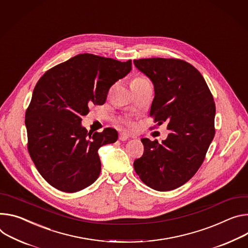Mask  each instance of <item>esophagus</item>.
<instances>
[{
    "instance_id": "esophagus-1",
    "label": "esophagus",
    "mask_w": 248,
    "mask_h": 248,
    "mask_svg": "<svg viewBox=\"0 0 248 248\" xmlns=\"http://www.w3.org/2000/svg\"><path fill=\"white\" fill-rule=\"evenodd\" d=\"M129 138H131L129 134L127 133H124V132H121L120 136H119V140H122V141H124V140H127Z\"/></svg>"
}]
</instances>
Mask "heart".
Segmentation results:
<instances>
[{
  "label": "heart",
  "mask_w": 248,
  "mask_h": 248,
  "mask_svg": "<svg viewBox=\"0 0 248 248\" xmlns=\"http://www.w3.org/2000/svg\"><path fill=\"white\" fill-rule=\"evenodd\" d=\"M146 80H147V79H145V78H143V77H136V78H133V79L131 80L130 85L137 84V83H140V82H144V81H146ZM120 122H121L123 124L126 125L127 127H132V126H133V124H132L129 121H127V120H121Z\"/></svg>",
  "instance_id": "heart-1"
}]
</instances>
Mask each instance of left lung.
<instances>
[{
  "mask_svg": "<svg viewBox=\"0 0 248 248\" xmlns=\"http://www.w3.org/2000/svg\"><path fill=\"white\" fill-rule=\"evenodd\" d=\"M154 85L150 117L171 132L162 143L141 139L142 156L133 162L141 181L156 191H171L196 174L215 137L216 105L202 74L177 58L134 60Z\"/></svg>",
  "mask_w": 248,
  "mask_h": 248,
  "instance_id": "1",
  "label": "left lung"
}]
</instances>
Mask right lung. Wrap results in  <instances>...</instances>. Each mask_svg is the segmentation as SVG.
I'll use <instances>...</instances> for the list:
<instances>
[{
    "mask_svg": "<svg viewBox=\"0 0 248 248\" xmlns=\"http://www.w3.org/2000/svg\"><path fill=\"white\" fill-rule=\"evenodd\" d=\"M130 70L131 60L83 53L52 67L36 83L26 111L28 150L55 189L75 193L98 179V150L116 142L118 131L107 127L88 132L81 117L92 104L104 105L109 88Z\"/></svg>",
    "mask_w": 248,
    "mask_h": 248,
    "instance_id": "right-lung-1",
    "label": "right lung"
}]
</instances>
